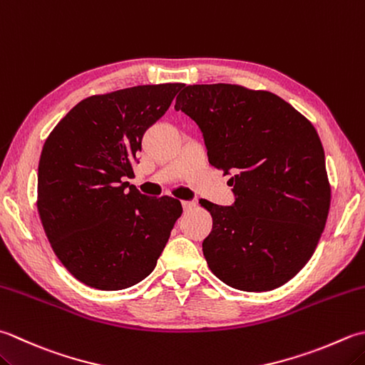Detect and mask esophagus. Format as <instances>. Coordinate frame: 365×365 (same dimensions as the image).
Listing matches in <instances>:
<instances>
[{
    "label": "esophagus",
    "instance_id": "obj_1",
    "mask_svg": "<svg viewBox=\"0 0 365 365\" xmlns=\"http://www.w3.org/2000/svg\"><path fill=\"white\" fill-rule=\"evenodd\" d=\"M182 205H183V210L185 212H190V210H192V209H195V202H192V201H183L182 202Z\"/></svg>",
    "mask_w": 365,
    "mask_h": 365
}]
</instances>
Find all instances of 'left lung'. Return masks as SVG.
Segmentation results:
<instances>
[{
	"label": "left lung",
	"instance_id": "1",
	"mask_svg": "<svg viewBox=\"0 0 365 365\" xmlns=\"http://www.w3.org/2000/svg\"><path fill=\"white\" fill-rule=\"evenodd\" d=\"M175 110L201 128L212 166L234 174V205L201 204L213 223L209 269L240 291L282 287L315 253L331 207L315 126L274 93L235 83L188 85Z\"/></svg>",
	"mask_w": 365,
	"mask_h": 365
}]
</instances>
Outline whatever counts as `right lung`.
<instances>
[{
	"instance_id": "obj_1",
	"label": "right lung",
	"mask_w": 365,
	"mask_h": 365,
	"mask_svg": "<svg viewBox=\"0 0 365 365\" xmlns=\"http://www.w3.org/2000/svg\"><path fill=\"white\" fill-rule=\"evenodd\" d=\"M183 87L138 85L88 96L44 142L41 223L56 258L90 288L118 291L144 280L182 215L180 201L147 197L125 177L134 174L144 133Z\"/></svg>"
}]
</instances>
